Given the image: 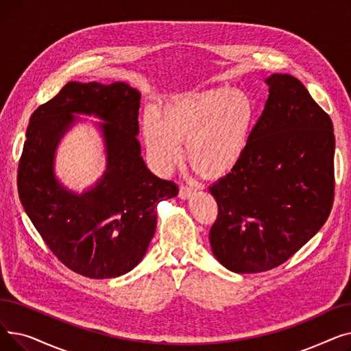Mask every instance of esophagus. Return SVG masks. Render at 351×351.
Instances as JSON below:
<instances>
[{"instance_id":"obj_1","label":"esophagus","mask_w":351,"mask_h":351,"mask_svg":"<svg viewBox=\"0 0 351 351\" xmlns=\"http://www.w3.org/2000/svg\"><path fill=\"white\" fill-rule=\"evenodd\" d=\"M195 192H196V189H195V188L182 185V186H180V189H179V197H180V199H189L191 196H193V195H195Z\"/></svg>"}]
</instances>
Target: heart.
Instances as JSON below:
<instances>
[{"label":"heart","mask_w":351,"mask_h":351,"mask_svg":"<svg viewBox=\"0 0 351 351\" xmlns=\"http://www.w3.org/2000/svg\"><path fill=\"white\" fill-rule=\"evenodd\" d=\"M254 117V102L241 89L212 86L172 95L158 118H143L147 156L160 173H168L182 159L180 142H185L195 171L210 179L222 178L242 160Z\"/></svg>","instance_id":"b5f03b06"}]
</instances>
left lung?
Wrapping results in <instances>:
<instances>
[{"label": "left lung", "instance_id": "8db88e82", "mask_svg": "<svg viewBox=\"0 0 351 351\" xmlns=\"http://www.w3.org/2000/svg\"><path fill=\"white\" fill-rule=\"evenodd\" d=\"M265 82L269 97L242 160L209 188L219 209L212 252L234 273L285 263L333 205V122L298 78L273 73Z\"/></svg>", "mask_w": 351, "mask_h": 351}]
</instances>
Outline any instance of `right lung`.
Wrapping results in <instances>:
<instances>
[{"mask_svg":"<svg viewBox=\"0 0 351 351\" xmlns=\"http://www.w3.org/2000/svg\"><path fill=\"white\" fill-rule=\"evenodd\" d=\"M141 92L125 82H68L31 115L18 165L21 204L51 252L90 279L131 271L149 247L156 205L178 186L146 168L138 141ZM77 114L95 116L107 155L104 175L77 194L54 175V152Z\"/></svg>","mask_w":351,"mask_h":351,"instance_id":"right-lung-1","label":"right lung"}]
</instances>
